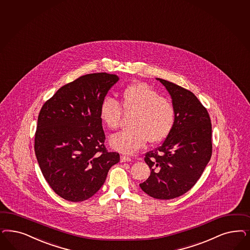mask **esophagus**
I'll use <instances>...</instances> for the list:
<instances>
[{
	"mask_svg": "<svg viewBox=\"0 0 250 250\" xmlns=\"http://www.w3.org/2000/svg\"><path fill=\"white\" fill-rule=\"evenodd\" d=\"M131 161V158L129 157V156H126V155H121V163H123V162H130Z\"/></svg>",
	"mask_w": 250,
	"mask_h": 250,
	"instance_id": "1",
	"label": "esophagus"
}]
</instances>
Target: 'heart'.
<instances>
[{"label":"heart","instance_id":"1","mask_svg":"<svg viewBox=\"0 0 250 250\" xmlns=\"http://www.w3.org/2000/svg\"><path fill=\"white\" fill-rule=\"evenodd\" d=\"M122 109L132 114L129 129L116 133L109 140L111 147L121 153H135L147 141L160 143L169 135L175 125L174 104L144 83H132L124 89L121 103L105 97L99 108L100 120L108 129H117Z\"/></svg>","mask_w":250,"mask_h":250}]
</instances>
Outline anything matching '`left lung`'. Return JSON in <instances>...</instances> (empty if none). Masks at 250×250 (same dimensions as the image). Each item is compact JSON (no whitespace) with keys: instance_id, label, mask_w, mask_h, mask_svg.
I'll list each match as a JSON object with an SVG mask.
<instances>
[{"instance_id":"obj_1","label":"left lung","mask_w":250,"mask_h":250,"mask_svg":"<svg viewBox=\"0 0 250 250\" xmlns=\"http://www.w3.org/2000/svg\"><path fill=\"white\" fill-rule=\"evenodd\" d=\"M157 80L172 97L176 121L162 145L145 153L151 175L140 187L154 199L171 200L188 191L209 163L211 123L207 109L192 92L168 81Z\"/></svg>"}]
</instances>
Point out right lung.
<instances>
[{
	"label": "right lung",
	"instance_id": "right-lung-1",
	"mask_svg": "<svg viewBox=\"0 0 250 250\" xmlns=\"http://www.w3.org/2000/svg\"><path fill=\"white\" fill-rule=\"evenodd\" d=\"M116 74L89 73L57 91L41 107L35 153L48 185L69 202H83L103 186L120 154L105 148L99 108Z\"/></svg>",
	"mask_w": 250,
	"mask_h": 250
}]
</instances>
